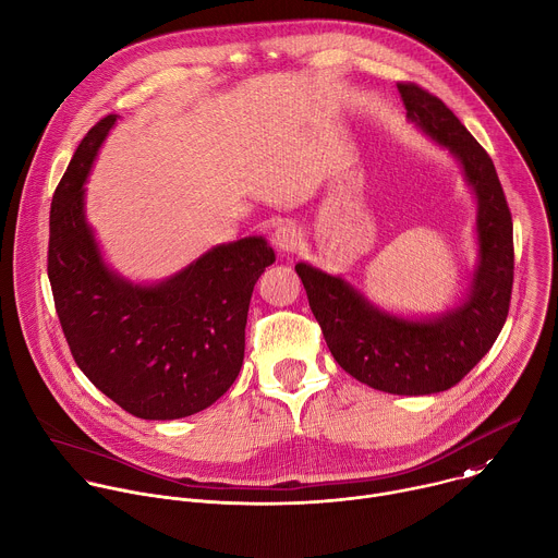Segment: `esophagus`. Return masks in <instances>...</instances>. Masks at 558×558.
Here are the masks:
<instances>
[{
    "mask_svg": "<svg viewBox=\"0 0 558 558\" xmlns=\"http://www.w3.org/2000/svg\"><path fill=\"white\" fill-rule=\"evenodd\" d=\"M300 241H302V234H300V230H298L295 226H291V223L278 226V228L274 230V234H271L274 247H276L278 252H284V254L298 250Z\"/></svg>",
    "mask_w": 558,
    "mask_h": 558,
    "instance_id": "obj_1",
    "label": "esophagus"
}]
</instances>
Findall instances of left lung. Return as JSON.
Masks as SVG:
<instances>
[{
    "label": "left lung",
    "mask_w": 558,
    "mask_h": 558,
    "mask_svg": "<svg viewBox=\"0 0 558 558\" xmlns=\"http://www.w3.org/2000/svg\"><path fill=\"white\" fill-rule=\"evenodd\" d=\"M408 118L462 166L477 202L480 260L466 298L438 317L405 319L369 304L343 278L298 263L308 306L335 361L356 381L401 397L436 395L460 384L504 328L512 293V217L488 153L434 94L397 85Z\"/></svg>",
    "instance_id": "left-lung-1"
}]
</instances>
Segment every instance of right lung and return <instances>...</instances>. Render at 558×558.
<instances>
[{
	"label": "right lung",
	"instance_id": "add662e5",
	"mask_svg": "<svg viewBox=\"0 0 558 558\" xmlns=\"http://www.w3.org/2000/svg\"><path fill=\"white\" fill-rule=\"evenodd\" d=\"M116 120L111 113L89 129L52 197L54 306L76 365L105 397L144 421L193 416L236 381L252 291L276 254L250 236L157 284L111 271L85 221V181Z\"/></svg>",
	"mask_w": 558,
	"mask_h": 558
}]
</instances>
